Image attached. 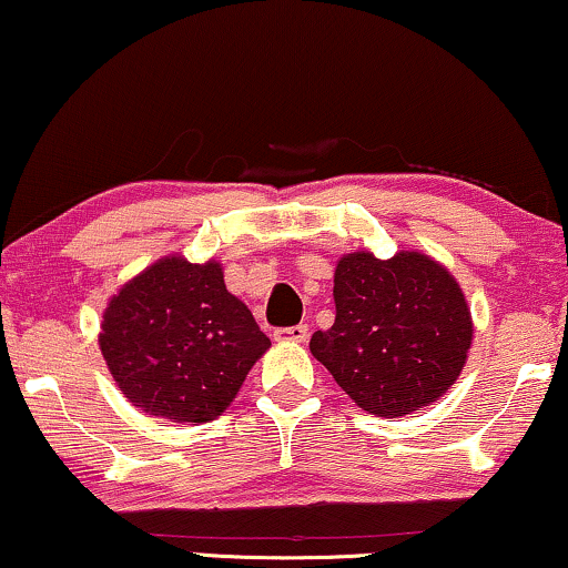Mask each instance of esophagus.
<instances>
[{
  "label": "esophagus",
  "instance_id": "1",
  "mask_svg": "<svg viewBox=\"0 0 568 568\" xmlns=\"http://www.w3.org/2000/svg\"><path fill=\"white\" fill-rule=\"evenodd\" d=\"M306 337H308V327L306 325H293V327H277L275 329V341L304 343Z\"/></svg>",
  "mask_w": 568,
  "mask_h": 568
}]
</instances>
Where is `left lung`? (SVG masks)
<instances>
[{"mask_svg":"<svg viewBox=\"0 0 568 568\" xmlns=\"http://www.w3.org/2000/svg\"><path fill=\"white\" fill-rule=\"evenodd\" d=\"M335 325L312 354L356 406L404 416L433 404L462 375L471 343L464 293L448 270L416 251L379 262L369 251L335 270Z\"/></svg>","mask_w":568,"mask_h":568,"instance_id":"left-lung-1","label":"left lung"}]
</instances>
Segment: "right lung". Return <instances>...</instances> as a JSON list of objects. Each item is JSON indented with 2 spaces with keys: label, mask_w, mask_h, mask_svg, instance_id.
Masks as SVG:
<instances>
[{
  "label": "right lung",
  "mask_w": 568,
  "mask_h": 568,
  "mask_svg": "<svg viewBox=\"0 0 568 568\" xmlns=\"http://www.w3.org/2000/svg\"><path fill=\"white\" fill-rule=\"evenodd\" d=\"M99 346L114 383L141 412L210 422L231 406L270 337L227 293L220 264L170 256L110 301Z\"/></svg>",
  "instance_id": "add662e5"
}]
</instances>
